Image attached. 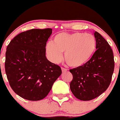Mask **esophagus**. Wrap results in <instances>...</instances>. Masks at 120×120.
I'll list each match as a JSON object with an SVG mask.
<instances>
[{
    "mask_svg": "<svg viewBox=\"0 0 120 120\" xmlns=\"http://www.w3.org/2000/svg\"><path fill=\"white\" fill-rule=\"evenodd\" d=\"M62 72H66V71H68L67 69L65 68H62Z\"/></svg>",
    "mask_w": 120,
    "mask_h": 120,
    "instance_id": "obj_1",
    "label": "esophagus"
}]
</instances>
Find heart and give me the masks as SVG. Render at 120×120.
Wrapping results in <instances>:
<instances>
[{"mask_svg": "<svg viewBox=\"0 0 120 120\" xmlns=\"http://www.w3.org/2000/svg\"><path fill=\"white\" fill-rule=\"evenodd\" d=\"M96 47V41L93 35L83 33L56 34L53 42L46 45V53L49 60L58 64L62 59L69 66L77 68L82 66L90 59Z\"/></svg>", "mask_w": 120, "mask_h": 120, "instance_id": "1", "label": "heart"}]
</instances>
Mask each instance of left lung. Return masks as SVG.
<instances>
[{
    "mask_svg": "<svg viewBox=\"0 0 120 120\" xmlns=\"http://www.w3.org/2000/svg\"><path fill=\"white\" fill-rule=\"evenodd\" d=\"M96 51L82 66L70 69L73 79L70 89L80 100H93L109 87L114 69L112 50L107 41L98 32L94 33Z\"/></svg>",
    "mask_w": 120,
    "mask_h": 120,
    "instance_id": "left-lung-1",
    "label": "left lung"
}]
</instances>
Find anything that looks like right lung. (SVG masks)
Wrapping results in <instances>:
<instances>
[{
	"label": "right lung",
	"instance_id": "obj_1",
	"mask_svg": "<svg viewBox=\"0 0 120 120\" xmlns=\"http://www.w3.org/2000/svg\"><path fill=\"white\" fill-rule=\"evenodd\" d=\"M51 28L31 29L16 35L8 45L5 72L13 90L23 99L37 101L45 98L61 75L60 66L45 56Z\"/></svg>",
	"mask_w": 120,
	"mask_h": 120
}]
</instances>
